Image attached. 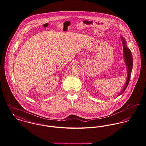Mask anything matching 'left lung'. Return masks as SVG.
<instances>
[{
	"label": "left lung",
	"mask_w": 146,
	"mask_h": 146,
	"mask_svg": "<svg viewBox=\"0 0 146 146\" xmlns=\"http://www.w3.org/2000/svg\"><path fill=\"white\" fill-rule=\"evenodd\" d=\"M122 42L123 44V57H124V60L126 63V65L127 66V78L126 80V82L125 83V86H124V88L122 89L121 92L120 93L118 96H119L121 94H122L125 89H126L127 86L129 84V79L131 77V72H132V66H133V60H132V56L131 54V52L129 48L127 47L126 45V42L125 40L121 36Z\"/></svg>",
	"instance_id": "8db88e82"
}]
</instances>
